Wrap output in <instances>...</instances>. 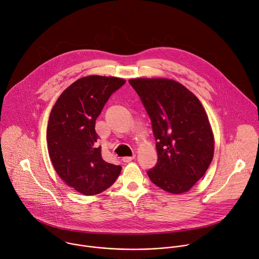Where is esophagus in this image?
Returning <instances> with one entry per match:
<instances>
[{
  "mask_svg": "<svg viewBox=\"0 0 259 259\" xmlns=\"http://www.w3.org/2000/svg\"><path fill=\"white\" fill-rule=\"evenodd\" d=\"M134 158H135L134 155H133L132 157H124V158H122V161H123L124 163H128V162H131L132 160H134Z\"/></svg>",
  "mask_w": 259,
  "mask_h": 259,
  "instance_id": "obj_1",
  "label": "esophagus"
}]
</instances>
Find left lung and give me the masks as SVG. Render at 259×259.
Returning <instances> with one entry per match:
<instances>
[{"label": "left lung", "instance_id": "1", "mask_svg": "<svg viewBox=\"0 0 259 259\" xmlns=\"http://www.w3.org/2000/svg\"><path fill=\"white\" fill-rule=\"evenodd\" d=\"M149 115L158 153L147 171L157 187L171 194L192 189L207 171L214 154L212 129L200 100L168 79H132Z\"/></svg>", "mask_w": 259, "mask_h": 259}]
</instances>
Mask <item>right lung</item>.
Wrapping results in <instances>:
<instances>
[{"label": "right lung", "mask_w": 259, "mask_h": 259, "mask_svg": "<svg viewBox=\"0 0 259 259\" xmlns=\"http://www.w3.org/2000/svg\"><path fill=\"white\" fill-rule=\"evenodd\" d=\"M126 81L89 76L66 88L54 104L47 128L48 152L55 171L75 191L93 196L108 189L122 167L101 156L95 122L108 98Z\"/></svg>", "instance_id": "add662e5"}]
</instances>
